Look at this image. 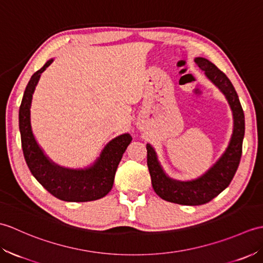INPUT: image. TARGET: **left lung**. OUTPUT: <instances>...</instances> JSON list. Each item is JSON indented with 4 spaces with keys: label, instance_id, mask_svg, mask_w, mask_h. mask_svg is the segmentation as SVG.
I'll list each match as a JSON object with an SVG mask.
<instances>
[{
    "label": "left lung",
    "instance_id": "8db88e82",
    "mask_svg": "<svg viewBox=\"0 0 263 263\" xmlns=\"http://www.w3.org/2000/svg\"><path fill=\"white\" fill-rule=\"evenodd\" d=\"M194 62L204 71L205 77L225 95L233 111L234 128L226 152L216 161V164L202 176L187 182L176 181L167 176L161 168L155 149L149 143L147 144V165L155 192L168 202L184 205L204 204L230 185L241 160L245 131L243 108L231 80L209 60L195 58Z\"/></svg>",
    "mask_w": 263,
    "mask_h": 263
}]
</instances>
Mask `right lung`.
I'll use <instances>...</instances> for the list:
<instances>
[{
    "instance_id": "1",
    "label": "right lung",
    "mask_w": 263,
    "mask_h": 263,
    "mask_svg": "<svg viewBox=\"0 0 263 263\" xmlns=\"http://www.w3.org/2000/svg\"><path fill=\"white\" fill-rule=\"evenodd\" d=\"M48 60L41 70L32 74L22 97L19 109V128L22 152L33 177L47 191L68 202H87L105 197L113 187L115 173L132 137L125 133L109 141L95 163L83 170L59 166L44 154L31 130L30 107L32 93L44 71L52 64Z\"/></svg>"
}]
</instances>
